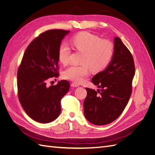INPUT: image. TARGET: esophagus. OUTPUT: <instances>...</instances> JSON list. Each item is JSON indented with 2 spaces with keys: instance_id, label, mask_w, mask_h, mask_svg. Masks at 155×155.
I'll list each match as a JSON object with an SVG mask.
<instances>
[{
  "instance_id": "obj_1",
  "label": "esophagus",
  "mask_w": 155,
  "mask_h": 155,
  "mask_svg": "<svg viewBox=\"0 0 155 155\" xmlns=\"http://www.w3.org/2000/svg\"><path fill=\"white\" fill-rule=\"evenodd\" d=\"M70 86H71L72 87H78L79 85H78V84L75 83H72L71 85H70Z\"/></svg>"
}]
</instances>
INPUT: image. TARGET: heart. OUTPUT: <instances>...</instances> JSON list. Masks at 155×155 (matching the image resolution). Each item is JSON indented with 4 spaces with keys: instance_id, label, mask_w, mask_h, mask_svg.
<instances>
[{
    "instance_id": "1",
    "label": "heart",
    "mask_w": 155,
    "mask_h": 155,
    "mask_svg": "<svg viewBox=\"0 0 155 155\" xmlns=\"http://www.w3.org/2000/svg\"><path fill=\"white\" fill-rule=\"evenodd\" d=\"M72 48L83 53L81 65H72L64 70L63 78L76 83H81L89 74L100 72L110 63L114 53L111 42L102 40L99 37L87 31H82L74 36L70 41ZM70 49L66 44H61L58 49V59L63 65L70 62Z\"/></svg>"
}]
</instances>
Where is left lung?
<instances>
[{"instance_id": "obj_1", "label": "left lung", "mask_w": 155, "mask_h": 155, "mask_svg": "<svg viewBox=\"0 0 155 155\" xmlns=\"http://www.w3.org/2000/svg\"><path fill=\"white\" fill-rule=\"evenodd\" d=\"M114 43L111 61L104 71L92 79V83L101 90L96 92L86 88L84 114L88 121L96 125L109 124L118 118L132 92L135 72L133 55L119 37H114Z\"/></svg>"}]
</instances>
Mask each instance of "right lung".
<instances>
[{"instance_id":"add662e5","label":"right lung","mask_w":155,"mask_h":155,"mask_svg":"<svg viewBox=\"0 0 155 155\" xmlns=\"http://www.w3.org/2000/svg\"><path fill=\"white\" fill-rule=\"evenodd\" d=\"M70 31L50 30L41 34L26 49L17 71L18 97L26 113L39 123H49L61 112L60 101L70 84L61 80L48 87L50 78H58V49Z\"/></svg>"}]
</instances>
